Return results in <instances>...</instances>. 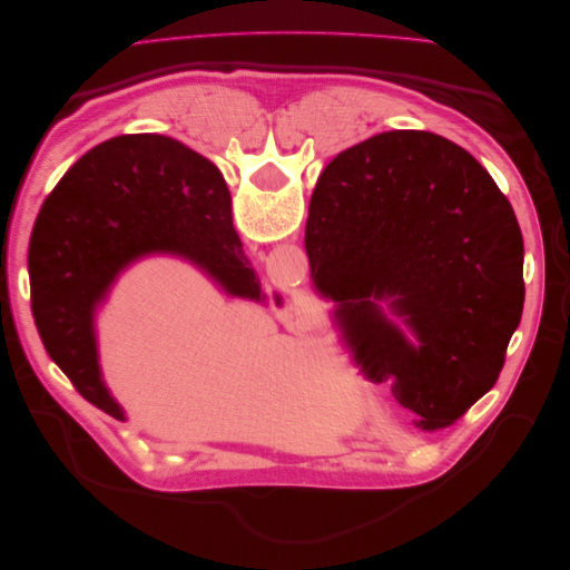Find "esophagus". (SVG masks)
<instances>
[{"instance_id":"obj_1","label":"esophagus","mask_w":570,"mask_h":570,"mask_svg":"<svg viewBox=\"0 0 570 570\" xmlns=\"http://www.w3.org/2000/svg\"><path fill=\"white\" fill-rule=\"evenodd\" d=\"M297 316H299L302 321H314L316 312H314L312 306H302V308H297Z\"/></svg>"}]
</instances>
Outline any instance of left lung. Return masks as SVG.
<instances>
[{"label":"left lung","instance_id":"8db88e82","mask_svg":"<svg viewBox=\"0 0 570 570\" xmlns=\"http://www.w3.org/2000/svg\"><path fill=\"white\" fill-rule=\"evenodd\" d=\"M304 247L361 371L392 383L419 430L452 425L494 387L523 314V235L469 151L425 130L344 149L314 187Z\"/></svg>","mask_w":570,"mask_h":570}]
</instances>
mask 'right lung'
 <instances>
[{"label":"right lung","mask_w":570,"mask_h":570,"mask_svg":"<svg viewBox=\"0 0 570 570\" xmlns=\"http://www.w3.org/2000/svg\"><path fill=\"white\" fill-rule=\"evenodd\" d=\"M147 254L183 256L230 295L262 299L220 170L166 135H118L61 178L28 247L30 306L47 354L118 421L126 416L101 383L95 312L118 273Z\"/></svg>","instance_id":"right-lung-1"}]
</instances>
